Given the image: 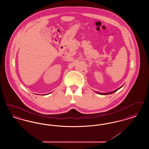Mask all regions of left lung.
Returning a JSON list of instances; mask_svg holds the SVG:
<instances>
[{
	"label": "left lung",
	"instance_id": "left-lung-1",
	"mask_svg": "<svg viewBox=\"0 0 149 149\" xmlns=\"http://www.w3.org/2000/svg\"><path fill=\"white\" fill-rule=\"evenodd\" d=\"M120 88L119 89H120ZM119 89H117V90H116V91H114L113 92H112L109 93H105V94H104V93H98L99 94H103V95H106V94H112V93H113L115 92H116L117 91H118Z\"/></svg>",
	"mask_w": 149,
	"mask_h": 149
}]
</instances>
